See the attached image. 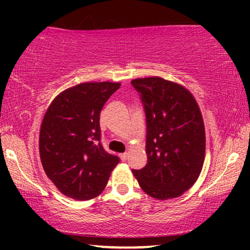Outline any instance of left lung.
<instances>
[{"mask_svg": "<svg viewBox=\"0 0 250 250\" xmlns=\"http://www.w3.org/2000/svg\"><path fill=\"white\" fill-rule=\"evenodd\" d=\"M118 85L83 83L52 101L40 131V156L60 192L76 200L98 197L107 186L117 156L101 145L100 112Z\"/></svg>", "mask_w": 250, "mask_h": 250, "instance_id": "obj_1", "label": "left lung"}]
</instances>
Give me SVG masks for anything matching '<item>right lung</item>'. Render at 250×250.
Instances as JSON below:
<instances>
[{
	"instance_id": "add662e5",
	"label": "right lung",
	"mask_w": 250,
	"mask_h": 250,
	"mask_svg": "<svg viewBox=\"0 0 250 250\" xmlns=\"http://www.w3.org/2000/svg\"><path fill=\"white\" fill-rule=\"evenodd\" d=\"M159 77L132 81L146 112L148 160L132 169L141 189L150 197L166 200L182 196L198 180L205 159V127L191 95L172 91Z\"/></svg>"
}]
</instances>
